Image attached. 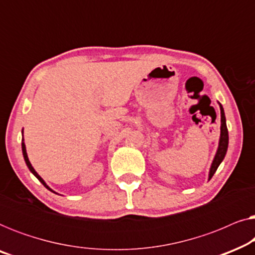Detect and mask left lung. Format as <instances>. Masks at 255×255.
Returning a JSON list of instances; mask_svg holds the SVG:
<instances>
[{
    "instance_id": "left-lung-1",
    "label": "left lung",
    "mask_w": 255,
    "mask_h": 255,
    "mask_svg": "<svg viewBox=\"0 0 255 255\" xmlns=\"http://www.w3.org/2000/svg\"><path fill=\"white\" fill-rule=\"evenodd\" d=\"M219 107H221V138H219L217 153H216L215 159L214 161H212V165L210 168V173H209V180L214 176V174L216 173V170H217L218 166L221 165V162L223 161V159H224V156L226 154V151H228V146H229V132H228V128H226L224 109H223L221 103H219Z\"/></svg>"
}]
</instances>
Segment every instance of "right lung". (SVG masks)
<instances>
[{
  "mask_svg": "<svg viewBox=\"0 0 255 255\" xmlns=\"http://www.w3.org/2000/svg\"><path fill=\"white\" fill-rule=\"evenodd\" d=\"M22 151H23V156H24V160H25V162H26V166H27V167H29L30 172H31V173H32V174H33V175H34V176H36V177H37V179H38V180H39V181H40V182H41V183H43V184H44V186L47 188V189H48V190L53 191V190H52V189H51V188H50V187H48V186H47V184H46V183H45V181H44L43 179H41V177H40L39 175H38V173L36 172V170H34V169H33V167H32V165H31V163H30V161H29V158H27V154H26V148H25V144H24V140H23V139H22ZM53 193H54V191H53Z\"/></svg>",
  "mask_w": 255,
  "mask_h": 255,
  "instance_id": "1",
  "label": "right lung"
}]
</instances>
